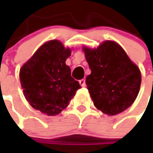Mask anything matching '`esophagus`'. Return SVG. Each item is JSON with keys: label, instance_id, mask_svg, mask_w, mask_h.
Instances as JSON below:
<instances>
[{"label": "esophagus", "instance_id": "1", "mask_svg": "<svg viewBox=\"0 0 153 153\" xmlns=\"http://www.w3.org/2000/svg\"><path fill=\"white\" fill-rule=\"evenodd\" d=\"M79 83H80V85L82 86V87H85V86H86V82H85V80H84V79L80 80Z\"/></svg>", "mask_w": 153, "mask_h": 153}]
</instances>
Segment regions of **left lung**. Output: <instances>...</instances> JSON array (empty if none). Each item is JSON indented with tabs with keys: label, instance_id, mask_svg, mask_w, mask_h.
<instances>
[{
	"label": "left lung",
	"instance_id": "1",
	"mask_svg": "<svg viewBox=\"0 0 153 153\" xmlns=\"http://www.w3.org/2000/svg\"><path fill=\"white\" fill-rule=\"evenodd\" d=\"M82 50L91 70L86 84L94 106L108 116L128 108L140 88L138 66L113 41H105L97 48L82 47Z\"/></svg>",
	"mask_w": 153,
	"mask_h": 153
}]
</instances>
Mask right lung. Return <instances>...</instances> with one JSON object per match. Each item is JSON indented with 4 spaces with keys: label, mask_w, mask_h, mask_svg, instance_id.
<instances>
[{
    "label": "right lung",
    "mask_w": 153,
    "mask_h": 153,
    "mask_svg": "<svg viewBox=\"0 0 153 153\" xmlns=\"http://www.w3.org/2000/svg\"><path fill=\"white\" fill-rule=\"evenodd\" d=\"M71 54L60 41L51 40L42 44L19 71L24 95L36 110L56 116L69 105L79 82L72 78L65 60Z\"/></svg>",
    "instance_id": "add662e5"
}]
</instances>
